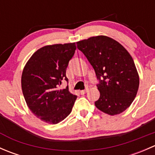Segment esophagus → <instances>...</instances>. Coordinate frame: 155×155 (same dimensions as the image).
<instances>
[{
    "label": "esophagus",
    "instance_id": "1",
    "mask_svg": "<svg viewBox=\"0 0 155 155\" xmlns=\"http://www.w3.org/2000/svg\"><path fill=\"white\" fill-rule=\"evenodd\" d=\"M87 91H88V88H87H87L85 89V90H82V91H80V94H82V95L85 94L86 93V92Z\"/></svg>",
    "mask_w": 155,
    "mask_h": 155
}]
</instances>
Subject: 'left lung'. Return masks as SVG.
I'll use <instances>...</instances> for the list:
<instances>
[{"label": "left lung", "mask_w": 155, "mask_h": 155, "mask_svg": "<svg viewBox=\"0 0 155 155\" xmlns=\"http://www.w3.org/2000/svg\"><path fill=\"white\" fill-rule=\"evenodd\" d=\"M94 70L100 98L94 103L101 111L115 115L126 110L137 96L138 72L132 57L121 44L107 36L91 37L76 43Z\"/></svg>", "instance_id": "obj_1"}]
</instances>
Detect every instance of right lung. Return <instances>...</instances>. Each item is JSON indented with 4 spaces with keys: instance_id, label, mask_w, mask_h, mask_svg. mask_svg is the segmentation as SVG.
<instances>
[{
    "instance_id": "right-lung-1",
    "label": "right lung",
    "mask_w": 155,
    "mask_h": 155,
    "mask_svg": "<svg viewBox=\"0 0 155 155\" xmlns=\"http://www.w3.org/2000/svg\"><path fill=\"white\" fill-rule=\"evenodd\" d=\"M76 43L43 46L32 54L23 69L21 89L30 110L48 124L63 121L71 112L76 95L66 88V70L76 50Z\"/></svg>"
}]
</instances>
